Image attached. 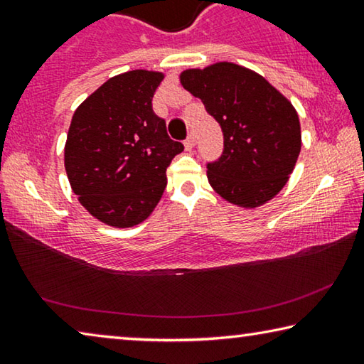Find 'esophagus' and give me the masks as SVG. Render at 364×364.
<instances>
[{
  "instance_id": "esophagus-1",
  "label": "esophagus",
  "mask_w": 364,
  "mask_h": 364,
  "mask_svg": "<svg viewBox=\"0 0 364 364\" xmlns=\"http://www.w3.org/2000/svg\"><path fill=\"white\" fill-rule=\"evenodd\" d=\"M194 146H196V136H194V133H189L188 138L184 139V147H186L188 151H191Z\"/></svg>"
}]
</instances>
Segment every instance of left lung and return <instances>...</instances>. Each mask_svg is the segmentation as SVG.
I'll return each mask as SVG.
<instances>
[{
	"label": "left lung",
	"instance_id": "1",
	"mask_svg": "<svg viewBox=\"0 0 364 364\" xmlns=\"http://www.w3.org/2000/svg\"><path fill=\"white\" fill-rule=\"evenodd\" d=\"M223 132V152L207 162L208 183L228 202L257 207L274 197L297 162L299 115L267 80L231 63L181 73Z\"/></svg>",
	"mask_w": 364,
	"mask_h": 364
}]
</instances>
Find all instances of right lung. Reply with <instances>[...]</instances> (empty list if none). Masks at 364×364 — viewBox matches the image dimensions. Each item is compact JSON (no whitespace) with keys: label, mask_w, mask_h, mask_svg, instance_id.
<instances>
[{"label":"right lung","mask_w":364,"mask_h":364,"mask_svg":"<svg viewBox=\"0 0 364 364\" xmlns=\"http://www.w3.org/2000/svg\"><path fill=\"white\" fill-rule=\"evenodd\" d=\"M164 75L132 70L107 80L80 104L64 162L73 193L93 217L130 228L149 217L167 186V168L184 146L152 109Z\"/></svg>","instance_id":"obj_1"}]
</instances>
